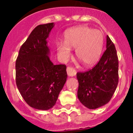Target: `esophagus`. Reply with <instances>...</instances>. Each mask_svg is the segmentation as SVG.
<instances>
[{
  "label": "esophagus",
  "mask_w": 133,
  "mask_h": 133,
  "mask_svg": "<svg viewBox=\"0 0 133 133\" xmlns=\"http://www.w3.org/2000/svg\"><path fill=\"white\" fill-rule=\"evenodd\" d=\"M67 73H68V76H73L76 75V72L73 67H68L67 68Z\"/></svg>",
  "instance_id": "obj_1"
}]
</instances>
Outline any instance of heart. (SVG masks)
I'll use <instances>...</instances> for the list:
<instances>
[{
	"mask_svg": "<svg viewBox=\"0 0 133 133\" xmlns=\"http://www.w3.org/2000/svg\"><path fill=\"white\" fill-rule=\"evenodd\" d=\"M104 44L101 31L92 30L87 26H78L65 33L64 43L57 44L59 55L65 58L70 55V49H75V55L83 65L90 67L95 65L100 58Z\"/></svg>",
	"mask_w": 133,
	"mask_h": 133,
	"instance_id": "1",
	"label": "heart"
}]
</instances>
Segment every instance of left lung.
Here are the masks:
<instances>
[{
	"instance_id": "8db88e82",
	"label": "left lung",
	"mask_w": 133,
	"mask_h": 133,
	"mask_svg": "<svg viewBox=\"0 0 133 133\" xmlns=\"http://www.w3.org/2000/svg\"><path fill=\"white\" fill-rule=\"evenodd\" d=\"M77 95L86 108L94 109L108 104L118 83V58L113 42L107 36L106 49L89 70L78 72Z\"/></svg>"
}]
</instances>
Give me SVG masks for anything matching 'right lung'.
I'll return each mask as SVG.
<instances>
[{
  "instance_id": "1",
  "label": "right lung",
  "mask_w": 133,
  "mask_h": 133,
  "mask_svg": "<svg viewBox=\"0 0 133 133\" xmlns=\"http://www.w3.org/2000/svg\"><path fill=\"white\" fill-rule=\"evenodd\" d=\"M53 22L38 25L22 45L16 60V84L25 102L48 110L56 104L68 75L65 64L54 65L48 55L46 38Z\"/></svg>"
}]
</instances>
